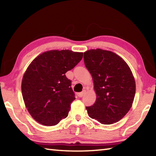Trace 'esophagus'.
<instances>
[{"mask_svg": "<svg viewBox=\"0 0 156 156\" xmlns=\"http://www.w3.org/2000/svg\"><path fill=\"white\" fill-rule=\"evenodd\" d=\"M84 94H85V91H83V92H80V93H78L77 94V96L79 97V98H82L83 97Z\"/></svg>", "mask_w": 156, "mask_h": 156, "instance_id": "34e87169", "label": "esophagus"}]
</instances>
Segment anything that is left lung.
<instances>
[{
	"mask_svg": "<svg viewBox=\"0 0 156 156\" xmlns=\"http://www.w3.org/2000/svg\"><path fill=\"white\" fill-rule=\"evenodd\" d=\"M84 61L97 96L93 105L86 107L89 116L104 125L118 122L131 109L135 97L130 68L118 55L101 49L84 52Z\"/></svg>",
	"mask_w": 156,
	"mask_h": 156,
	"instance_id": "obj_1",
	"label": "left lung"
}]
</instances>
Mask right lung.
<instances>
[{
  "mask_svg": "<svg viewBox=\"0 0 156 156\" xmlns=\"http://www.w3.org/2000/svg\"><path fill=\"white\" fill-rule=\"evenodd\" d=\"M83 56L81 52L51 50L39 55L29 65L21 90L29 113L38 123L54 126L67 117L71 103L76 98L72 81L65 73Z\"/></svg>",
  "mask_w": 156,
  "mask_h": 156,
  "instance_id": "add662e5",
  "label": "right lung"
}]
</instances>
